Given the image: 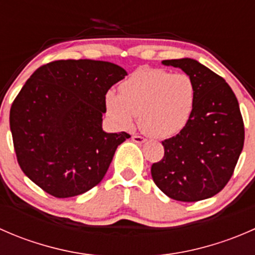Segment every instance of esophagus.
<instances>
[{"mask_svg":"<svg viewBox=\"0 0 255 255\" xmlns=\"http://www.w3.org/2000/svg\"><path fill=\"white\" fill-rule=\"evenodd\" d=\"M132 140H133V142H134V143L142 144V143L145 142V138L140 137V135H137V134H134V135H132Z\"/></svg>","mask_w":255,"mask_h":255,"instance_id":"obj_1","label":"esophagus"}]
</instances>
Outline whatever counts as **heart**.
<instances>
[{
	"label": "heart",
	"instance_id": "heart-1",
	"mask_svg": "<svg viewBox=\"0 0 255 255\" xmlns=\"http://www.w3.org/2000/svg\"><path fill=\"white\" fill-rule=\"evenodd\" d=\"M195 100L196 89L187 74L145 68L121 85L120 95L107 92L106 109L117 127H130L139 116L144 133L168 138L184 129L194 112Z\"/></svg>",
	"mask_w": 255,
	"mask_h": 255
}]
</instances>
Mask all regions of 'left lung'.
I'll return each mask as SVG.
<instances>
[{
	"instance_id": "8db88e82",
	"label": "left lung",
	"mask_w": 255,
	"mask_h": 255,
	"mask_svg": "<svg viewBox=\"0 0 255 255\" xmlns=\"http://www.w3.org/2000/svg\"><path fill=\"white\" fill-rule=\"evenodd\" d=\"M161 63L180 68L192 79L196 100L184 129L161 142L164 156L151 165V177L176 201L208 199L230 181L243 149L244 125L237 97L225 79L194 59Z\"/></svg>"
}]
</instances>
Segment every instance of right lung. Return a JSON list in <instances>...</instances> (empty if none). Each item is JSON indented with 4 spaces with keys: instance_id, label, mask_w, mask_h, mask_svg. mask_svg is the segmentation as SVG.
Masks as SVG:
<instances>
[{
    "instance_id": "right-lung-1",
    "label": "right lung",
    "mask_w": 255,
    "mask_h": 255,
    "mask_svg": "<svg viewBox=\"0 0 255 255\" xmlns=\"http://www.w3.org/2000/svg\"><path fill=\"white\" fill-rule=\"evenodd\" d=\"M127 71L109 61L56 60L38 68L14 99L9 127L20 169L59 199L96 186L130 135L106 133V94Z\"/></svg>"
}]
</instances>
